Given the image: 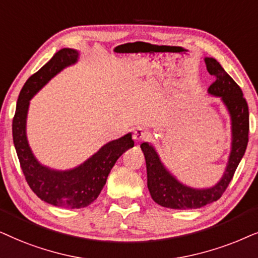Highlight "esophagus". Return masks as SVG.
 Wrapping results in <instances>:
<instances>
[{
	"mask_svg": "<svg viewBox=\"0 0 258 258\" xmlns=\"http://www.w3.org/2000/svg\"><path fill=\"white\" fill-rule=\"evenodd\" d=\"M149 137H150V133L147 132L146 130L140 128V127H138V128L135 131V133H133V139H135L136 142H143V140L147 139Z\"/></svg>",
	"mask_w": 258,
	"mask_h": 258,
	"instance_id": "obj_1",
	"label": "esophagus"
}]
</instances>
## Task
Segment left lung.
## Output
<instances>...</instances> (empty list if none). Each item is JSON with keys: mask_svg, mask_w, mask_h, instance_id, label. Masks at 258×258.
I'll return each mask as SVG.
<instances>
[{"mask_svg": "<svg viewBox=\"0 0 258 258\" xmlns=\"http://www.w3.org/2000/svg\"><path fill=\"white\" fill-rule=\"evenodd\" d=\"M209 73L215 77V82L208 88V93L219 98L228 111L231 125V144L223 176L210 187H191L181 183L161 161L156 147L150 143H143L142 147L146 160L147 187L151 197L164 208L186 210L199 209L214 203L226 190L239 161L244 156L248 145L249 109L243 92L233 79L224 71L214 57H204Z\"/></svg>", "mask_w": 258, "mask_h": 258, "instance_id": "left-lung-1", "label": "left lung"}]
</instances>
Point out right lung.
<instances>
[{
    "label": "right lung",
    "instance_id": "obj_1",
    "mask_svg": "<svg viewBox=\"0 0 258 258\" xmlns=\"http://www.w3.org/2000/svg\"><path fill=\"white\" fill-rule=\"evenodd\" d=\"M80 53L73 48H62L23 86L17 99L13 120V140L26 180L34 194L54 207L80 209L92 204L100 195L115 161L135 146L132 133L101 146L88 159L73 169L56 170L41 164L27 138V116L34 95L55 75L77 63Z\"/></svg>",
    "mask_w": 258,
    "mask_h": 258
}]
</instances>
